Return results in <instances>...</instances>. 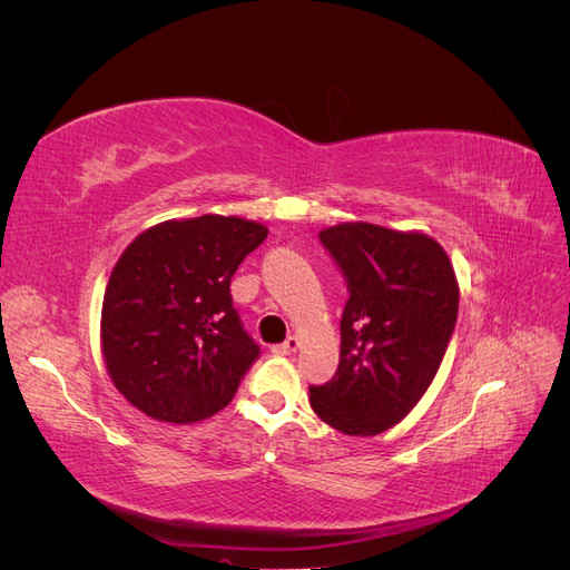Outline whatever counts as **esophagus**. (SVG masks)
I'll return each instance as SVG.
<instances>
[{
	"label": "esophagus",
	"instance_id": "obj_1",
	"mask_svg": "<svg viewBox=\"0 0 570 570\" xmlns=\"http://www.w3.org/2000/svg\"><path fill=\"white\" fill-rule=\"evenodd\" d=\"M302 347V342H299V337L297 335H289L285 342H281V344H275L273 347V354H281V356H287V354H295L297 350Z\"/></svg>",
	"mask_w": 570,
	"mask_h": 570
}]
</instances>
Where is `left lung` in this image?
<instances>
[{
	"instance_id": "8db88e82",
	"label": "left lung",
	"mask_w": 570,
	"mask_h": 570,
	"mask_svg": "<svg viewBox=\"0 0 570 570\" xmlns=\"http://www.w3.org/2000/svg\"><path fill=\"white\" fill-rule=\"evenodd\" d=\"M321 243L347 278L333 381L308 387L316 416L373 438L419 404L442 364L459 314V283L438 239L373 223H340Z\"/></svg>"
}]
</instances>
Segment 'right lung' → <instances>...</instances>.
Returning <instances> with one entry per match:
<instances>
[{
	"instance_id": "1",
	"label": "right lung",
	"mask_w": 570,
	"mask_h": 570,
	"mask_svg": "<svg viewBox=\"0 0 570 570\" xmlns=\"http://www.w3.org/2000/svg\"><path fill=\"white\" fill-rule=\"evenodd\" d=\"M266 235L264 223L239 216L170 218L118 256L99 340L111 383L135 409L187 425L230 404L258 356L230 278Z\"/></svg>"
}]
</instances>
